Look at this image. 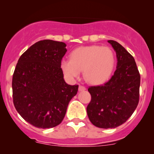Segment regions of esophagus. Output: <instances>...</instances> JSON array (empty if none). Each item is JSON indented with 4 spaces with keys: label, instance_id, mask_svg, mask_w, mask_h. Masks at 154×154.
Instances as JSON below:
<instances>
[{
    "label": "esophagus",
    "instance_id": "esophagus-1",
    "mask_svg": "<svg viewBox=\"0 0 154 154\" xmlns=\"http://www.w3.org/2000/svg\"><path fill=\"white\" fill-rule=\"evenodd\" d=\"M86 90V88L85 86L82 85H79V91H84Z\"/></svg>",
    "mask_w": 154,
    "mask_h": 154
}]
</instances>
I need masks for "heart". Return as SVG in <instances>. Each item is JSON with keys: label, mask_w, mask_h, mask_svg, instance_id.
Masks as SVG:
<instances>
[{"label": "heart", "mask_w": 154, "mask_h": 154, "mask_svg": "<svg viewBox=\"0 0 154 154\" xmlns=\"http://www.w3.org/2000/svg\"><path fill=\"white\" fill-rule=\"evenodd\" d=\"M115 66V56L110 48L100 45L79 47L70 54V59H63L61 67L64 75L74 79L81 75L92 85H100L110 78Z\"/></svg>", "instance_id": "b5f03b06"}]
</instances>
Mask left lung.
I'll return each instance as SVG.
<instances>
[{
  "mask_svg": "<svg viewBox=\"0 0 154 154\" xmlns=\"http://www.w3.org/2000/svg\"><path fill=\"white\" fill-rule=\"evenodd\" d=\"M115 51L116 69L107 82L91 86V100L87 106L90 121L100 128H115L128 120L139 102L140 76L135 59L122 45L108 40Z\"/></svg>",
  "mask_w": 154,
  "mask_h": 154,
  "instance_id": "obj_1",
  "label": "left lung"
}]
</instances>
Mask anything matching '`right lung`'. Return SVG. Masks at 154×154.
<instances>
[{
	"mask_svg": "<svg viewBox=\"0 0 154 154\" xmlns=\"http://www.w3.org/2000/svg\"><path fill=\"white\" fill-rule=\"evenodd\" d=\"M63 42H37L19 58L12 79L13 101L25 121L38 128L62 122L69 103L78 91L63 79L61 61L67 51Z\"/></svg>",
	"mask_w": 154,
	"mask_h": 154,
	"instance_id": "obj_1",
	"label": "right lung"
}]
</instances>
